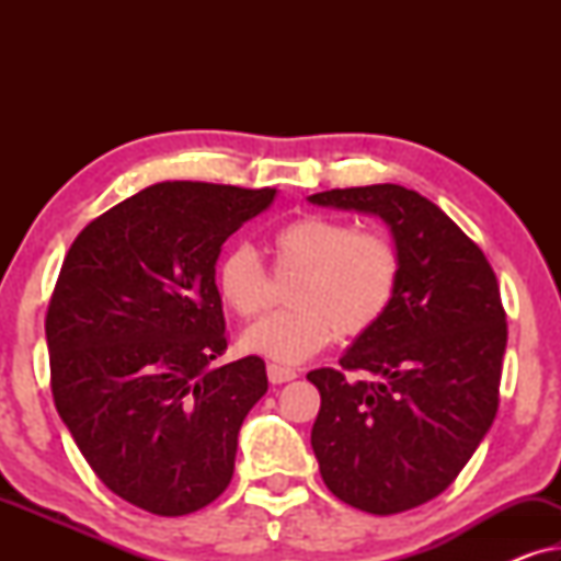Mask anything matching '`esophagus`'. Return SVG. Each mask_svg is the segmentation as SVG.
<instances>
[{"label":"esophagus","mask_w":561,"mask_h":561,"mask_svg":"<svg viewBox=\"0 0 561 561\" xmlns=\"http://www.w3.org/2000/svg\"><path fill=\"white\" fill-rule=\"evenodd\" d=\"M296 378V370H290V367H283V365H267V380L273 382V386H283V382H290Z\"/></svg>","instance_id":"obj_1"}]
</instances>
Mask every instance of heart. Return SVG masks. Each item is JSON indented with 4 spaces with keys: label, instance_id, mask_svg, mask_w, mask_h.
Instances as JSON below:
<instances>
[{
    "label": "heart",
    "instance_id": "b5f03b06",
    "mask_svg": "<svg viewBox=\"0 0 561 561\" xmlns=\"http://www.w3.org/2000/svg\"><path fill=\"white\" fill-rule=\"evenodd\" d=\"M278 271H296L290 309L244 329L242 350L298 365L332 342L355 340L380 324L401 280V257L386 234L357 232L350 221L304 214L271 234ZM217 294L237 317L252 319L267 306L271 283L248 244L227 250L217 265Z\"/></svg>",
    "mask_w": 561,
    "mask_h": 561
}]
</instances>
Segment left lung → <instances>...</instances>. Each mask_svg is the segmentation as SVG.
<instances>
[{
  "label": "left lung",
  "instance_id": "obj_1",
  "mask_svg": "<svg viewBox=\"0 0 561 561\" xmlns=\"http://www.w3.org/2000/svg\"><path fill=\"white\" fill-rule=\"evenodd\" d=\"M311 204L386 221L401 257L393 304L344 350L347 381L321 367L311 447L327 488L352 508L390 516L451 485L493 426L508 342L501 290L482 250L416 191L332 188Z\"/></svg>",
  "mask_w": 561,
  "mask_h": 561
}]
</instances>
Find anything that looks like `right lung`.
I'll use <instances>...</instances> for the list:
<instances>
[{
    "label": "right lung",
    "mask_w": 561,
    "mask_h": 561,
    "mask_svg": "<svg viewBox=\"0 0 561 561\" xmlns=\"http://www.w3.org/2000/svg\"><path fill=\"white\" fill-rule=\"evenodd\" d=\"M275 196L156 183L91 221L60 267L45 319L56 409L99 480L156 516L225 493L267 390L255 355L214 367L227 350L217 260Z\"/></svg>",
    "instance_id": "1"
}]
</instances>
